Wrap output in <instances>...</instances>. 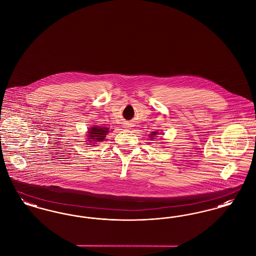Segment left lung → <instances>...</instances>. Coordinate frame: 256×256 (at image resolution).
Returning <instances> with one entry per match:
<instances>
[{
    "mask_svg": "<svg viewBox=\"0 0 256 256\" xmlns=\"http://www.w3.org/2000/svg\"><path fill=\"white\" fill-rule=\"evenodd\" d=\"M158 132H152V134H150V139H156V137H158Z\"/></svg>",
    "mask_w": 256,
    "mask_h": 256,
    "instance_id": "1",
    "label": "left lung"
}]
</instances>
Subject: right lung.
Wrapping results in <instances>:
<instances>
[{
	"label": "right lung",
	"mask_w": 256,
	"mask_h": 256,
	"mask_svg": "<svg viewBox=\"0 0 256 256\" xmlns=\"http://www.w3.org/2000/svg\"><path fill=\"white\" fill-rule=\"evenodd\" d=\"M110 132V128H104V126H91L88 130V138L87 141L92 145V146H97L100 142L104 141V138L106 137V134Z\"/></svg>",
	"instance_id": "add662e5"
}]
</instances>
